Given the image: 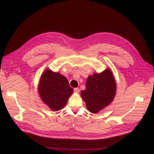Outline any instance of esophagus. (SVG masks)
I'll use <instances>...</instances> for the list:
<instances>
[{"label": "esophagus", "mask_w": 154, "mask_h": 154, "mask_svg": "<svg viewBox=\"0 0 154 154\" xmlns=\"http://www.w3.org/2000/svg\"><path fill=\"white\" fill-rule=\"evenodd\" d=\"M74 92H75V93H79V92H80L79 88H75L74 89Z\"/></svg>", "instance_id": "esophagus-1"}]
</instances>
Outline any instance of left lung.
<instances>
[{"instance_id":"1","label":"left lung","mask_w":154,"mask_h":154,"mask_svg":"<svg viewBox=\"0 0 154 154\" xmlns=\"http://www.w3.org/2000/svg\"><path fill=\"white\" fill-rule=\"evenodd\" d=\"M117 90L116 80L110 69L100 74L88 76L85 89L82 91L81 97L88 111L96 114L110 105L114 100Z\"/></svg>"}]
</instances>
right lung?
I'll return each mask as SVG.
<instances>
[{
  "label": "right lung",
  "mask_w": 154,
  "mask_h": 154,
  "mask_svg": "<svg viewBox=\"0 0 154 154\" xmlns=\"http://www.w3.org/2000/svg\"><path fill=\"white\" fill-rule=\"evenodd\" d=\"M74 89L68 80L59 72L46 69L40 77L38 92L42 102L52 111H59L66 106Z\"/></svg>",
  "instance_id": "1"
}]
</instances>
